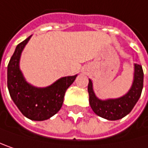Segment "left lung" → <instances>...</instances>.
I'll return each instance as SVG.
<instances>
[{
  "label": "left lung",
  "instance_id": "1",
  "mask_svg": "<svg viewBox=\"0 0 148 148\" xmlns=\"http://www.w3.org/2000/svg\"><path fill=\"white\" fill-rule=\"evenodd\" d=\"M143 77L144 73L141 65L135 64L134 83L129 91L120 98L109 99L105 101L100 100L96 97L92 88V82L89 79L88 92L90 96L89 102L91 109L97 115L110 121H115L123 118L131 112L141 95Z\"/></svg>",
  "mask_w": 148,
  "mask_h": 148
}]
</instances>
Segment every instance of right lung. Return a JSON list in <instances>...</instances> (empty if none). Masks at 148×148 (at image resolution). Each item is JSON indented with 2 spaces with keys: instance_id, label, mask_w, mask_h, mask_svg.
Masks as SVG:
<instances>
[{
  "instance_id": "right-lung-1",
  "label": "right lung",
  "mask_w": 148,
  "mask_h": 148,
  "mask_svg": "<svg viewBox=\"0 0 148 148\" xmlns=\"http://www.w3.org/2000/svg\"><path fill=\"white\" fill-rule=\"evenodd\" d=\"M31 36L20 43L8 65V88L11 98L20 111L34 121L47 120L61 109L66 90L77 75L64 77L45 88H36L27 83L20 67L21 51Z\"/></svg>"
}]
</instances>
